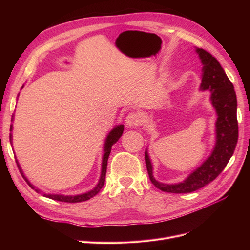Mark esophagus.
I'll return each instance as SVG.
<instances>
[{"mask_svg":"<svg viewBox=\"0 0 250 250\" xmlns=\"http://www.w3.org/2000/svg\"><path fill=\"white\" fill-rule=\"evenodd\" d=\"M141 122L142 120L138 112H130L125 120V123L128 127H137L141 124Z\"/></svg>","mask_w":250,"mask_h":250,"instance_id":"obj_1","label":"esophagus"}]
</instances>
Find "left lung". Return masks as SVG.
<instances>
[{
    "mask_svg": "<svg viewBox=\"0 0 250 250\" xmlns=\"http://www.w3.org/2000/svg\"><path fill=\"white\" fill-rule=\"evenodd\" d=\"M203 64L200 88L209 89L210 101L217 112L216 144L213 152L199 168L191 173L183 183L167 185L153 177L152 164L147 150L145 162L149 178L157 188L167 193H191L211 183L226 167L238 142L237 96L232 83L226 76L218 60L203 49H196Z\"/></svg>",
    "mask_w": 250,
    "mask_h": 250,
    "instance_id": "1",
    "label": "left lung"
}]
</instances>
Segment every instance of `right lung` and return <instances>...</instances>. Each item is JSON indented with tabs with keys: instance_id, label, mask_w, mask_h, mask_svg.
Returning a JSON list of instances; mask_svg holds the SVG:
<instances>
[{
	"instance_id": "add662e5",
	"label": "right lung",
	"mask_w": 250,
	"mask_h": 250,
	"mask_svg": "<svg viewBox=\"0 0 250 250\" xmlns=\"http://www.w3.org/2000/svg\"><path fill=\"white\" fill-rule=\"evenodd\" d=\"M11 130H12V125L10 126V131ZM123 130H124V126L119 125V126L113 128V129L108 133L106 141H105V144H104V154H103V158H102L101 176H100V179H99V183H98V185L93 188L92 191H89V192L84 193V194H81V195H76V196H64V195H57V194H55V195L54 194H43V196H46V197L51 198L53 200H57V201H62V202H71V203L85 201V200H88L92 197H94V196H96L98 193L100 192V190H101L102 187L104 186V183H105V175H106L107 161H108V156L110 154L111 147H112L113 144L117 143L118 140L121 138V135H122V133H123ZM10 139H11V135H10ZM17 164H18V167L20 169L21 176L24 177V179L27 181V184L30 187H31L33 190H35L37 193H39L40 192L39 188H36L32 184H30V181L26 178V176L24 175V173H22L19 163H17Z\"/></svg>"
}]
</instances>
